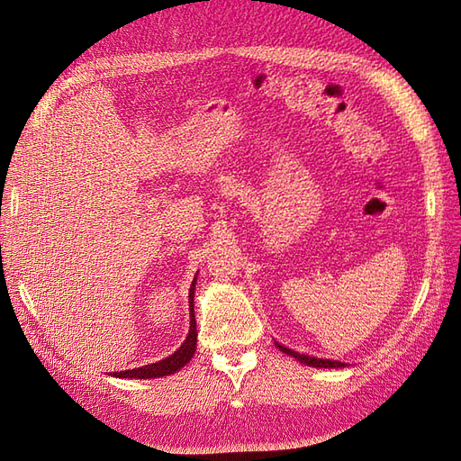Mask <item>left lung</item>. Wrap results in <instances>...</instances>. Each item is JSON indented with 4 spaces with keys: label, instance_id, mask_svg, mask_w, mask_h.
<instances>
[{
    "label": "left lung",
    "instance_id": "8db88e82",
    "mask_svg": "<svg viewBox=\"0 0 461 461\" xmlns=\"http://www.w3.org/2000/svg\"><path fill=\"white\" fill-rule=\"evenodd\" d=\"M276 344V348H281V352H285L286 356H292V357H296L300 364H305V366H312V367H334V369H339V367H346L348 364H344V361H337V359H323V357H313V356H305V354H300V352H294V350H290V348H286V346H283V344H278V342H275Z\"/></svg>",
    "mask_w": 461,
    "mask_h": 461
}]
</instances>
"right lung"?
I'll list each match as a JSON object with an SVG mask.
<instances>
[{
    "instance_id": "1",
    "label": "right lung",
    "mask_w": 461,
    "mask_h": 461,
    "mask_svg": "<svg viewBox=\"0 0 461 461\" xmlns=\"http://www.w3.org/2000/svg\"><path fill=\"white\" fill-rule=\"evenodd\" d=\"M194 290H196V276H194L192 286H190V294H188L190 330H188V337L183 342V346H180L175 354H171L169 357H165V359L156 361V364H148V366L136 367V369H127V371H117V373H113V376H119V379H156V376L173 375V373L180 371L188 364V361L194 356V352H196V342H198L196 315H194Z\"/></svg>"
}]
</instances>
